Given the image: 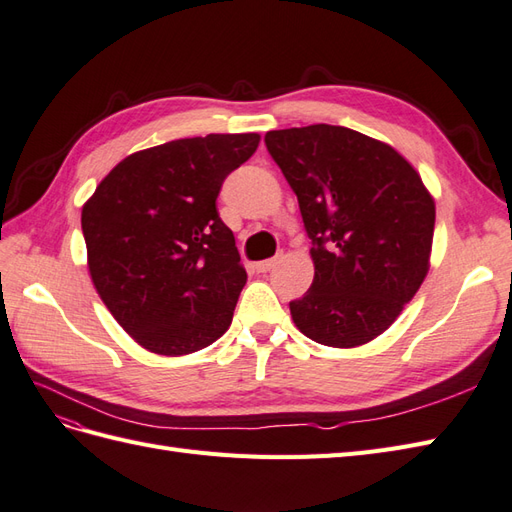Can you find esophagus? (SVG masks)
Returning a JSON list of instances; mask_svg holds the SVG:
<instances>
[{"mask_svg":"<svg viewBox=\"0 0 512 512\" xmlns=\"http://www.w3.org/2000/svg\"><path fill=\"white\" fill-rule=\"evenodd\" d=\"M277 264H279V257H270V259H264V261H259V264H255V270L257 272H270Z\"/></svg>","mask_w":512,"mask_h":512,"instance_id":"obj_1","label":"esophagus"}]
</instances>
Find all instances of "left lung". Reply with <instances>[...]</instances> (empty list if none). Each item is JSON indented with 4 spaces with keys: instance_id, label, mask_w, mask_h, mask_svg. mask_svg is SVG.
<instances>
[{
    "instance_id": "left-lung-1",
    "label": "left lung",
    "mask_w": 512,
    "mask_h": 512,
    "mask_svg": "<svg viewBox=\"0 0 512 512\" xmlns=\"http://www.w3.org/2000/svg\"><path fill=\"white\" fill-rule=\"evenodd\" d=\"M298 196L316 277L292 300L313 342L355 348L387 331L428 272L435 201L389 144L339 125L266 134Z\"/></svg>"
}]
</instances>
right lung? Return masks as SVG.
<instances>
[{
  "instance_id": "right-lung-1",
  "label": "right lung",
  "mask_w": 512,
  "mask_h": 512,
  "mask_svg": "<svg viewBox=\"0 0 512 512\" xmlns=\"http://www.w3.org/2000/svg\"><path fill=\"white\" fill-rule=\"evenodd\" d=\"M257 144L259 134H207L138 151L84 205L90 277L142 348L190 355L229 329L246 270L216 199Z\"/></svg>"
}]
</instances>
